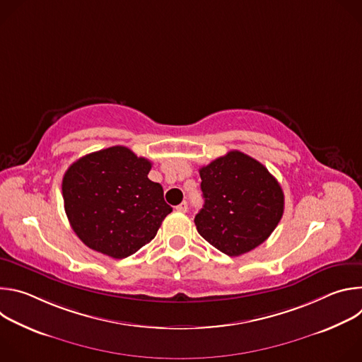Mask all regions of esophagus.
Returning a JSON list of instances; mask_svg holds the SVG:
<instances>
[{
	"instance_id": "obj_1",
	"label": "esophagus",
	"mask_w": 362,
	"mask_h": 362,
	"mask_svg": "<svg viewBox=\"0 0 362 362\" xmlns=\"http://www.w3.org/2000/svg\"><path fill=\"white\" fill-rule=\"evenodd\" d=\"M176 211L177 212H182V214H186L187 212V203L186 202H182L180 204L176 206Z\"/></svg>"
}]
</instances>
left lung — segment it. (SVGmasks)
<instances>
[{
	"label": "left lung",
	"instance_id": "1",
	"mask_svg": "<svg viewBox=\"0 0 362 362\" xmlns=\"http://www.w3.org/2000/svg\"><path fill=\"white\" fill-rule=\"evenodd\" d=\"M204 204L194 216L199 235L228 256L264 243L284 215V192L268 169L232 150L199 170Z\"/></svg>",
	"mask_w": 362,
	"mask_h": 362
}]
</instances>
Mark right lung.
Masks as SVG:
<instances>
[{"label":"right lung","instance_id":"obj_1","mask_svg":"<svg viewBox=\"0 0 362 362\" xmlns=\"http://www.w3.org/2000/svg\"><path fill=\"white\" fill-rule=\"evenodd\" d=\"M150 169V160L124 146L86 154L67 169L64 209L84 245L123 259L156 236L172 208L163 187L147 177Z\"/></svg>","mask_w":362,"mask_h":362}]
</instances>
